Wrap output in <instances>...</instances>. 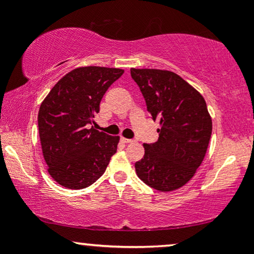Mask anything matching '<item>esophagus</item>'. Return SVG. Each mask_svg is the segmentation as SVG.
Instances as JSON below:
<instances>
[{"instance_id":"34e87169","label":"esophagus","mask_w":254,"mask_h":254,"mask_svg":"<svg viewBox=\"0 0 254 254\" xmlns=\"http://www.w3.org/2000/svg\"><path fill=\"white\" fill-rule=\"evenodd\" d=\"M122 142L124 143H135V139H129V138H125V137H122Z\"/></svg>"}]
</instances>
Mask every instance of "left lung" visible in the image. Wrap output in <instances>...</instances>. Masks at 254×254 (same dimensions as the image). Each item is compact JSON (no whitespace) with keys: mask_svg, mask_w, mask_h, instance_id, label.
I'll return each instance as SVG.
<instances>
[{"mask_svg":"<svg viewBox=\"0 0 254 254\" xmlns=\"http://www.w3.org/2000/svg\"><path fill=\"white\" fill-rule=\"evenodd\" d=\"M131 77L143 94L147 110L159 119V139L144 143V156L135 164L142 182L157 191L180 189L202 165L212 122L199 92L176 72L131 68Z\"/></svg>","mask_w":254,"mask_h":254,"instance_id":"1","label":"left lung"}]
</instances>
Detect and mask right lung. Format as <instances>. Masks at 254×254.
I'll return each mask as SVG.
<instances>
[{"instance_id":"right-lung-1","label":"right lung","mask_w":254,"mask_h":254,"mask_svg":"<svg viewBox=\"0 0 254 254\" xmlns=\"http://www.w3.org/2000/svg\"><path fill=\"white\" fill-rule=\"evenodd\" d=\"M123 69L81 66L61 78L38 112L43 156L49 174L66 189L80 190L104 174L119 136L90 127L109 87Z\"/></svg>"}]
</instances>
